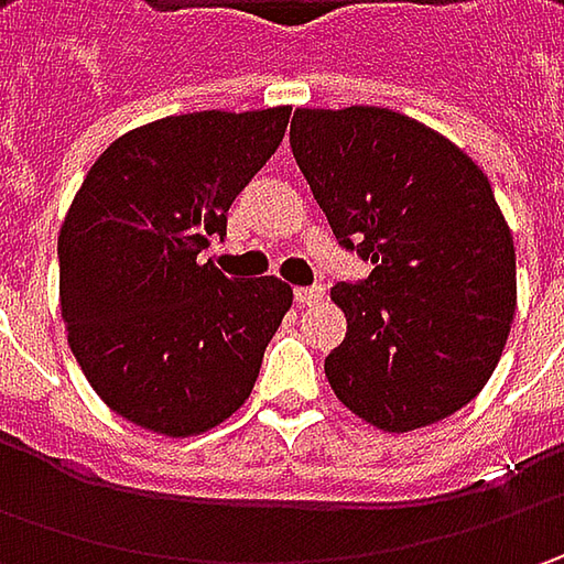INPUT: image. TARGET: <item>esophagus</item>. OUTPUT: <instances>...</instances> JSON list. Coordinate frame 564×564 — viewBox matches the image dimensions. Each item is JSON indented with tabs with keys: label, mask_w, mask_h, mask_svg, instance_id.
<instances>
[{
	"label": "esophagus",
	"mask_w": 564,
	"mask_h": 564,
	"mask_svg": "<svg viewBox=\"0 0 564 564\" xmlns=\"http://www.w3.org/2000/svg\"><path fill=\"white\" fill-rule=\"evenodd\" d=\"M323 294L326 292H323L319 285H307V289H294V301L311 307V304H316V301H323Z\"/></svg>",
	"instance_id": "34e87169"
}]
</instances>
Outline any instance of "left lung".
I'll return each instance as SVG.
<instances>
[{
  "label": "left lung",
  "instance_id": "left-lung-1",
  "mask_svg": "<svg viewBox=\"0 0 564 564\" xmlns=\"http://www.w3.org/2000/svg\"><path fill=\"white\" fill-rule=\"evenodd\" d=\"M292 153L333 235L373 270L338 282L326 379L389 433L455 414L502 358L514 241L487 175L440 131L379 106L297 109Z\"/></svg>",
  "mask_w": 564,
  "mask_h": 564
}]
</instances>
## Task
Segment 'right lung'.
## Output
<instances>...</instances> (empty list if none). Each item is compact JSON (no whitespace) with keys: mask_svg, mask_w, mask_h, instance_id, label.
I'll use <instances>...</instances> for the list:
<instances>
[{"mask_svg":"<svg viewBox=\"0 0 564 564\" xmlns=\"http://www.w3.org/2000/svg\"><path fill=\"white\" fill-rule=\"evenodd\" d=\"M292 109L187 112L121 134L87 172L58 235L68 345L116 414L194 436L257 382L292 289L200 263L228 206L282 143Z\"/></svg>","mask_w":564,"mask_h":564,"instance_id":"1","label":"right lung"}]
</instances>
